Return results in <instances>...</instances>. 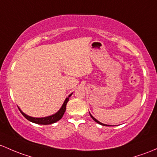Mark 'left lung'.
Masks as SVG:
<instances>
[{"instance_id":"1","label":"left lung","mask_w":157,"mask_h":157,"mask_svg":"<svg viewBox=\"0 0 157 157\" xmlns=\"http://www.w3.org/2000/svg\"><path fill=\"white\" fill-rule=\"evenodd\" d=\"M90 116H91V117L92 118V120H94V121H95V122H96V123H98V124L101 125V126H108V125H106V124H104V123H101V122H99V121H98V120H96V119H95V117H92V114H91V113H90Z\"/></svg>"}]
</instances>
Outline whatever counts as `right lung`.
<instances>
[{"label": "right lung", "mask_w": 157, "mask_h": 157, "mask_svg": "<svg viewBox=\"0 0 157 157\" xmlns=\"http://www.w3.org/2000/svg\"><path fill=\"white\" fill-rule=\"evenodd\" d=\"M72 94L73 93L70 94V95H68V97L65 98V101H64L63 105H62V108L59 109L56 113H54V114H52V115H50V116L45 117H30V116H29V115L25 114V113H23L22 110H21V109L19 108V107H18V108H19V111L21 112V113H22L23 116L27 119L28 120L32 122V123H37V124H40V125L52 124V123L59 121V120H60V119H62V117H63L64 113H65V110H66V105H67V101H69V98L71 96Z\"/></svg>", "instance_id": "add662e5"}]
</instances>
